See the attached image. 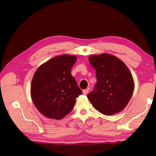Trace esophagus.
<instances>
[{
  "label": "esophagus",
  "instance_id": "esophagus-1",
  "mask_svg": "<svg viewBox=\"0 0 156 156\" xmlns=\"http://www.w3.org/2000/svg\"><path fill=\"white\" fill-rule=\"evenodd\" d=\"M88 92H89L88 88H87V89H85V90L82 91V93H83L84 94H87L88 93Z\"/></svg>",
  "mask_w": 156,
  "mask_h": 156
}]
</instances>
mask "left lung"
Returning a JSON list of instances; mask_svg holds the SVG:
<instances>
[{
  "instance_id": "obj_1",
  "label": "left lung",
  "mask_w": 156,
  "mask_h": 156,
  "mask_svg": "<svg viewBox=\"0 0 156 156\" xmlns=\"http://www.w3.org/2000/svg\"><path fill=\"white\" fill-rule=\"evenodd\" d=\"M96 70L97 83L87 97L101 113L112 115L125 108L133 95L131 73L120 59L109 54H94L88 58Z\"/></svg>"
}]
</instances>
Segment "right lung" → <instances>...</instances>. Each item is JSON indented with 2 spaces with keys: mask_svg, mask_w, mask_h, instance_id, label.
Returning <instances> with one entry per match:
<instances>
[{
  "mask_svg": "<svg viewBox=\"0 0 156 156\" xmlns=\"http://www.w3.org/2000/svg\"><path fill=\"white\" fill-rule=\"evenodd\" d=\"M77 57L62 54L41 64L31 84V97L35 107L45 117L62 119L72 111L76 98L82 94L71 69Z\"/></svg>",
  "mask_w": 156,
  "mask_h": 156,
  "instance_id": "obj_1",
  "label": "right lung"
}]
</instances>
